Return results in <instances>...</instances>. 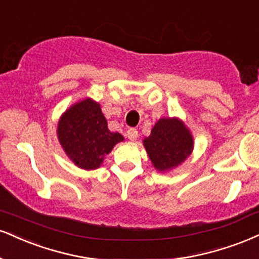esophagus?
Masks as SVG:
<instances>
[{
    "instance_id": "esophagus-1",
    "label": "esophagus",
    "mask_w": 259,
    "mask_h": 259,
    "mask_svg": "<svg viewBox=\"0 0 259 259\" xmlns=\"http://www.w3.org/2000/svg\"><path fill=\"white\" fill-rule=\"evenodd\" d=\"M126 136L127 139L132 140V141H135V140L139 138V132L135 129V127H130V129L126 132Z\"/></svg>"
}]
</instances>
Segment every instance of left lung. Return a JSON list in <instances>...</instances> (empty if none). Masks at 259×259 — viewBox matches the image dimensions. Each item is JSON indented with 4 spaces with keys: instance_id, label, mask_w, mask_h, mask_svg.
<instances>
[{
    "instance_id": "1",
    "label": "left lung",
    "mask_w": 259,
    "mask_h": 259,
    "mask_svg": "<svg viewBox=\"0 0 259 259\" xmlns=\"http://www.w3.org/2000/svg\"><path fill=\"white\" fill-rule=\"evenodd\" d=\"M145 147L155 169L164 171L177 166L191 154L193 139L177 119H160L145 139Z\"/></svg>"
}]
</instances>
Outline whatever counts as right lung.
Returning <instances> with one entry per match:
<instances>
[{
  "instance_id": "1",
  "label": "right lung",
  "mask_w": 259,
  "mask_h": 259,
  "mask_svg": "<svg viewBox=\"0 0 259 259\" xmlns=\"http://www.w3.org/2000/svg\"><path fill=\"white\" fill-rule=\"evenodd\" d=\"M58 136L62 148L77 166L96 169L116 143L124 138L111 133L100 105L87 99L64 113L58 125Z\"/></svg>"
}]
</instances>
